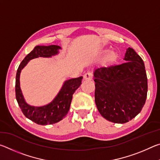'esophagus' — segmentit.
<instances>
[{
	"instance_id": "34e87169",
	"label": "esophagus",
	"mask_w": 160,
	"mask_h": 160,
	"mask_svg": "<svg viewBox=\"0 0 160 160\" xmlns=\"http://www.w3.org/2000/svg\"><path fill=\"white\" fill-rule=\"evenodd\" d=\"M84 80H91L92 79V73H91L90 72H86V73L84 75Z\"/></svg>"
}]
</instances>
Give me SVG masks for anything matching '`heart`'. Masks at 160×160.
I'll return each instance as SVG.
<instances>
[{
    "label": "heart",
    "instance_id": "1",
    "mask_svg": "<svg viewBox=\"0 0 160 160\" xmlns=\"http://www.w3.org/2000/svg\"><path fill=\"white\" fill-rule=\"evenodd\" d=\"M101 56H105V61L108 63H113L114 62L118 57V54L115 51H109L108 49H104L101 51Z\"/></svg>",
    "mask_w": 160,
    "mask_h": 160
}]
</instances>
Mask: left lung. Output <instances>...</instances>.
<instances>
[{"label":"left lung","instance_id":"8db88e82","mask_svg":"<svg viewBox=\"0 0 160 160\" xmlns=\"http://www.w3.org/2000/svg\"><path fill=\"white\" fill-rule=\"evenodd\" d=\"M124 63L94 71L95 104L103 117L111 122H128L141 112L148 92V78L141 57L131 48Z\"/></svg>","mask_w":160,"mask_h":160}]
</instances>
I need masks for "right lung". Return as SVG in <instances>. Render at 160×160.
I'll return each instance as SVG.
<instances>
[{
  "instance_id": "1",
  "label": "right lung",
  "mask_w": 160,
  "mask_h": 160,
  "mask_svg": "<svg viewBox=\"0 0 160 160\" xmlns=\"http://www.w3.org/2000/svg\"><path fill=\"white\" fill-rule=\"evenodd\" d=\"M60 49L61 47L57 45L36 46L21 62L17 70L15 80L16 99L23 114L39 125L56 123L66 116L71 104L72 94L82 83V76L66 80L57 95L50 103L44 106L34 107L28 104L24 98L20 88V73L22 70L32 59L39 57L51 58L58 54Z\"/></svg>"
}]
</instances>
